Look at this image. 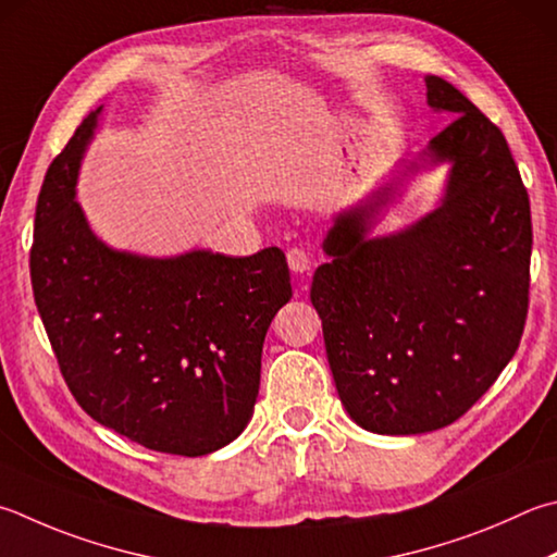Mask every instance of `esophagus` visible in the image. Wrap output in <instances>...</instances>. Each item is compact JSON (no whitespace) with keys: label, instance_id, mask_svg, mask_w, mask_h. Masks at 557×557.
<instances>
[{"label":"esophagus","instance_id":"1","mask_svg":"<svg viewBox=\"0 0 557 557\" xmlns=\"http://www.w3.org/2000/svg\"><path fill=\"white\" fill-rule=\"evenodd\" d=\"M287 262H289V270L295 272V275H307V272L311 270V258L301 248H292L287 252Z\"/></svg>","mask_w":557,"mask_h":557}]
</instances>
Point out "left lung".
Wrapping results in <instances>:
<instances>
[{"instance_id":"8db88e82","label":"left lung","mask_w":557,"mask_h":557,"mask_svg":"<svg viewBox=\"0 0 557 557\" xmlns=\"http://www.w3.org/2000/svg\"><path fill=\"white\" fill-rule=\"evenodd\" d=\"M423 83L429 107L453 124L333 216L321 246L329 262L311 282L343 407L382 436L460 419L513 358L529 309L531 205L507 138L443 77ZM441 164L440 205L372 235L400 187Z\"/></svg>"}]
</instances>
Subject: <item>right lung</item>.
I'll return each instance as SVG.
<instances>
[{"mask_svg":"<svg viewBox=\"0 0 557 557\" xmlns=\"http://www.w3.org/2000/svg\"><path fill=\"white\" fill-rule=\"evenodd\" d=\"M104 107L83 119L40 187L32 285L70 392L89 417L150 450L197 458L252 417L262 341L292 297L285 252L170 258L111 248L77 201Z\"/></svg>","mask_w":557,"mask_h":557,"instance_id":"add662e5","label":"right lung"}]
</instances>
